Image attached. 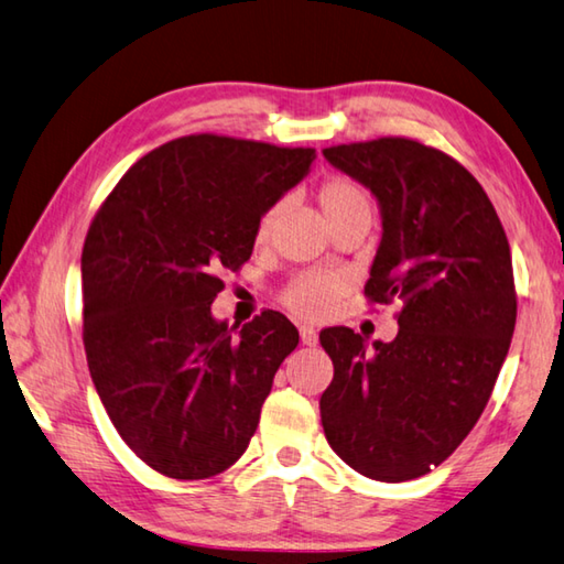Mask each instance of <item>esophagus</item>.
<instances>
[{"label": "esophagus", "mask_w": 564, "mask_h": 564, "mask_svg": "<svg viewBox=\"0 0 564 564\" xmlns=\"http://www.w3.org/2000/svg\"><path fill=\"white\" fill-rule=\"evenodd\" d=\"M299 333H301V343H303V345H311V347H313V345L317 343V330H315V327L301 325Z\"/></svg>", "instance_id": "1"}]
</instances>
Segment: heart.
I'll use <instances>...</instances> for the list:
<instances>
[{"mask_svg":"<svg viewBox=\"0 0 564 564\" xmlns=\"http://www.w3.org/2000/svg\"><path fill=\"white\" fill-rule=\"evenodd\" d=\"M317 204H321V212L327 224L355 212H372L370 197H367L360 184L345 177L325 180L321 184V189H317ZM279 214L281 204H273V207L263 214L259 219V227H256V239L263 241L269 237ZM345 285V275L335 271H308L301 273L299 279L289 285V291L283 293V303L301 317L321 321V317L330 315L337 301L343 299Z\"/></svg>","mask_w":564,"mask_h":564,"instance_id":"heart-1","label":"heart"}]
</instances>
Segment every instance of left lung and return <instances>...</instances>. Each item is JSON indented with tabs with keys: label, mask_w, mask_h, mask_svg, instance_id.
Returning a JSON list of instances; mask_svg holds the SVG:
<instances>
[{
	"label": "left lung",
	"mask_w": 564,
	"mask_h": 564,
	"mask_svg": "<svg viewBox=\"0 0 564 564\" xmlns=\"http://www.w3.org/2000/svg\"><path fill=\"white\" fill-rule=\"evenodd\" d=\"M323 155L382 214L365 293L404 303L392 343L345 325L321 333L335 367L325 438L357 474L412 480L456 452L494 392L518 313L510 247L484 187L444 152L380 138Z\"/></svg>",
	"instance_id": "left-lung-1"
}]
</instances>
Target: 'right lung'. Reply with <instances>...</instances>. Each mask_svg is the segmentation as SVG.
Segmentation results:
<instances>
[{"label":"right lung","mask_w":564,"mask_h":564,"mask_svg":"<svg viewBox=\"0 0 564 564\" xmlns=\"http://www.w3.org/2000/svg\"><path fill=\"white\" fill-rule=\"evenodd\" d=\"M313 158L221 135L172 140L122 175L90 224L88 370L122 442L162 476L199 480L237 464L299 345L281 313L229 327L212 303L221 271L249 261L259 219Z\"/></svg>","instance_id":"obj_1"}]
</instances>
